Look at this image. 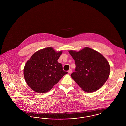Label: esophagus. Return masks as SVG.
<instances>
[{
    "label": "esophagus",
    "mask_w": 126,
    "mask_h": 126,
    "mask_svg": "<svg viewBox=\"0 0 126 126\" xmlns=\"http://www.w3.org/2000/svg\"><path fill=\"white\" fill-rule=\"evenodd\" d=\"M68 73H69V74H71V73L72 72V69H70L68 71Z\"/></svg>",
    "instance_id": "1"
}]
</instances>
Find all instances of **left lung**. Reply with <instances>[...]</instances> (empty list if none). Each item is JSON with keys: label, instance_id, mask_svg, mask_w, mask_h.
Instances as JSON below:
<instances>
[{"label": "left lung", "instance_id": "left-lung-1", "mask_svg": "<svg viewBox=\"0 0 126 126\" xmlns=\"http://www.w3.org/2000/svg\"><path fill=\"white\" fill-rule=\"evenodd\" d=\"M69 53L76 65L75 71L71 76L84 91H96L105 84L110 75V66L102 54L88 47Z\"/></svg>", "mask_w": 126, "mask_h": 126}]
</instances>
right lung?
Instances as JSON below:
<instances>
[{
  "mask_svg": "<svg viewBox=\"0 0 126 126\" xmlns=\"http://www.w3.org/2000/svg\"><path fill=\"white\" fill-rule=\"evenodd\" d=\"M62 51L51 47L45 48L32 55L24 66V79L28 86L39 93L50 91L68 72L58 62Z\"/></svg>",
  "mask_w": 126,
  "mask_h": 126,
  "instance_id": "obj_1",
  "label": "right lung"
}]
</instances>
